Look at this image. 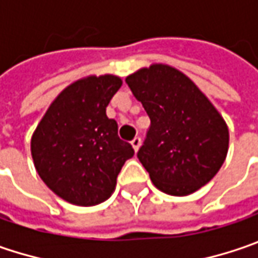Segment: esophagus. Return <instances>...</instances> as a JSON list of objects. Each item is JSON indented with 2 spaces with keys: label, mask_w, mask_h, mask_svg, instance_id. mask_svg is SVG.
<instances>
[{
  "label": "esophagus",
  "mask_w": 258,
  "mask_h": 258,
  "mask_svg": "<svg viewBox=\"0 0 258 258\" xmlns=\"http://www.w3.org/2000/svg\"><path fill=\"white\" fill-rule=\"evenodd\" d=\"M131 146L134 147V150L137 151L139 149H140V146H141V139L137 136V137H134L133 140H131Z\"/></svg>",
  "instance_id": "esophagus-1"
}]
</instances>
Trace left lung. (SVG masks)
Here are the masks:
<instances>
[{
  "instance_id": "left-lung-1",
  "label": "left lung",
  "mask_w": 258,
  "mask_h": 258,
  "mask_svg": "<svg viewBox=\"0 0 258 258\" xmlns=\"http://www.w3.org/2000/svg\"><path fill=\"white\" fill-rule=\"evenodd\" d=\"M125 82L150 118L137 157L151 182L167 195L196 192L218 173L228 153V127L186 75L151 64Z\"/></svg>"
}]
</instances>
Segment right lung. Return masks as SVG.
Listing matches in <instances>:
<instances>
[{"label": "right lung", "mask_w": 258, "mask_h": 258, "mask_svg": "<svg viewBox=\"0 0 258 258\" xmlns=\"http://www.w3.org/2000/svg\"><path fill=\"white\" fill-rule=\"evenodd\" d=\"M114 75L88 76L64 88L50 104L31 137V156L41 180L66 202L92 207L108 199L131 144L118 137L107 117L121 88Z\"/></svg>", "instance_id": "obj_1"}]
</instances>
